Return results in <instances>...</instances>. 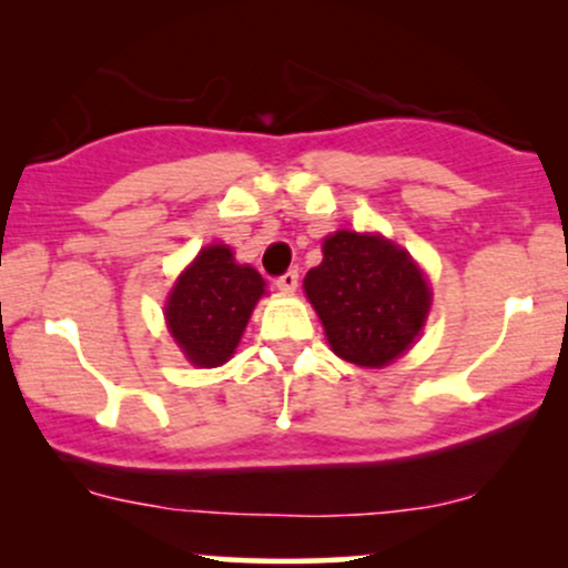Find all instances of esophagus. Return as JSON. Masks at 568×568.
Here are the masks:
<instances>
[{
  "instance_id": "34e87169",
  "label": "esophagus",
  "mask_w": 568,
  "mask_h": 568,
  "mask_svg": "<svg viewBox=\"0 0 568 568\" xmlns=\"http://www.w3.org/2000/svg\"><path fill=\"white\" fill-rule=\"evenodd\" d=\"M277 288L280 291H285V293H293L296 291V285H298V270H288V272H283V275L277 277Z\"/></svg>"
}]
</instances>
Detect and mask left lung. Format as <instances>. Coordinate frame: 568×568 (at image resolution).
Segmentation results:
<instances>
[{"instance_id":"1","label":"left lung","mask_w":568,"mask_h":568,"mask_svg":"<svg viewBox=\"0 0 568 568\" xmlns=\"http://www.w3.org/2000/svg\"><path fill=\"white\" fill-rule=\"evenodd\" d=\"M304 291L331 349L357 366L382 368L408 349L429 312V288L403 247L379 234L336 232Z\"/></svg>"}]
</instances>
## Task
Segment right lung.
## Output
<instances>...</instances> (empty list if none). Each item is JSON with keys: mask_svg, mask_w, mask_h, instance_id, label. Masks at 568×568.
Wrapping results in <instances>:
<instances>
[{"mask_svg": "<svg viewBox=\"0 0 568 568\" xmlns=\"http://www.w3.org/2000/svg\"><path fill=\"white\" fill-rule=\"evenodd\" d=\"M264 280L253 266L234 264L226 245L200 251L168 298V328L194 366L213 368L232 357Z\"/></svg>", "mask_w": 568, "mask_h": 568, "instance_id": "1", "label": "right lung"}]
</instances>
